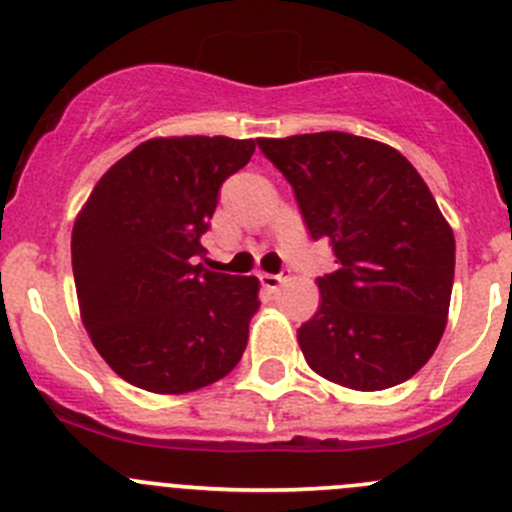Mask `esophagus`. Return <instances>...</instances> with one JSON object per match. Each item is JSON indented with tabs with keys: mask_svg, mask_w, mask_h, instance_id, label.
Masks as SVG:
<instances>
[{
	"mask_svg": "<svg viewBox=\"0 0 512 512\" xmlns=\"http://www.w3.org/2000/svg\"><path fill=\"white\" fill-rule=\"evenodd\" d=\"M287 275H260V282L262 287L267 289V292H277L282 285H285Z\"/></svg>",
	"mask_w": 512,
	"mask_h": 512,
	"instance_id": "obj_1",
	"label": "esophagus"
}]
</instances>
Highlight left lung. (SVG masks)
Returning a JSON list of instances; mask_svg holds the SVG:
<instances>
[{"mask_svg":"<svg viewBox=\"0 0 512 512\" xmlns=\"http://www.w3.org/2000/svg\"><path fill=\"white\" fill-rule=\"evenodd\" d=\"M294 188L337 272L297 329L309 369L354 391L411 379L436 352L451 307L456 240L418 170L396 148L342 131L257 138Z\"/></svg>","mask_w":512,"mask_h":512,"instance_id":"left-lung-1","label":"left lung"}]
</instances>
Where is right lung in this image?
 <instances>
[{
	"mask_svg": "<svg viewBox=\"0 0 512 512\" xmlns=\"http://www.w3.org/2000/svg\"><path fill=\"white\" fill-rule=\"evenodd\" d=\"M252 153V138H151L101 175L76 215L81 319L128 384L188 394L230 374L245 352L260 282L210 272L195 255L220 185Z\"/></svg>",
	"mask_w": 512,
	"mask_h": 512,
	"instance_id": "add662e5",
	"label": "right lung"
}]
</instances>
